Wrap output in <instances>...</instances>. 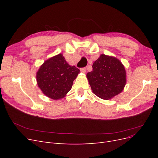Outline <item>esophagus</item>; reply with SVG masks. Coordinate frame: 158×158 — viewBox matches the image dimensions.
Instances as JSON below:
<instances>
[{"instance_id": "34e87169", "label": "esophagus", "mask_w": 158, "mask_h": 158, "mask_svg": "<svg viewBox=\"0 0 158 158\" xmlns=\"http://www.w3.org/2000/svg\"><path fill=\"white\" fill-rule=\"evenodd\" d=\"M80 71L82 72V73H85V71H86V69H85V68H81Z\"/></svg>"}]
</instances>
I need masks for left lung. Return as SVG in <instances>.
Masks as SVG:
<instances>
[{
    "label": "left lung",
    "mask_w": 158,
    "mask_h": 158,
    "mask_svg": "<svg viewBox=\"0 0 158 158\" xmlns=\"http://www.w3.org/2000/svg\"><path fill=\"white\" fill-rule=\"evenodd\" d=\"M86 75L92 92L103 99H111L120 94L127 82L126 70L115 57L102 54Z\"/></svg>",
    "instance_id": "obj_1"
}]
</instances>
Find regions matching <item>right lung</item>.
<instances>
[{"instance_id":"obj_1","label":"right lung","mask_w":158,"mask_h":158,"mask_svg":"<svg viewBox=\"0 0 158 158\" xmlns=\"http://www.w3.org/2000/svg\"><path fill=\"white\" fill-rule=\"evenodd\" d=\"M79 73L80 70L69 65L60 53L44 62L37 71L36 80L42 92L56 100L65 97Z\"/></svg>"}]
</instances>
